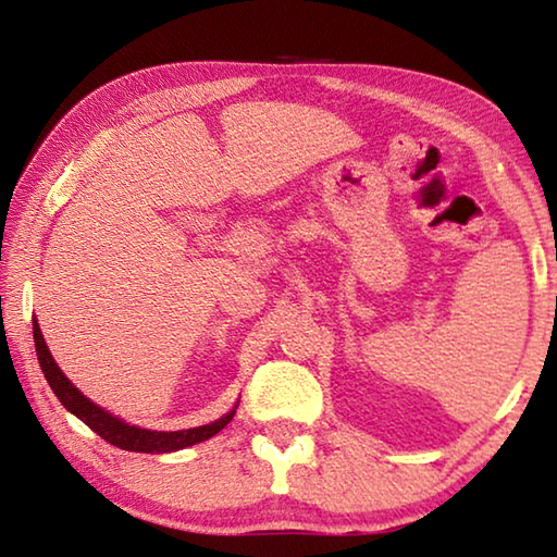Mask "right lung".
<instances>
[{
    "instance_id": "1",
    "label": "right lung",
    "mask_w": 557,
    "mask_h": 557,
    "mask_svg": "<svg viewBox=\"0 0 557 557\" xmlns=\"http://www.w3.org/2000/svg\"><path fill=\"white\" fill-rule=\"evenodd\" d=\"M34 344H36V356H39V363H41L46 381H49L51 391L55 393V398L63 403V408L71 410L75 418H81L83 422H86L92 432H98L102 440L120 449L147 451V455H164V451L191 447V445H196V442H203V440L213 437L215 432H221L235 414V410H231L225 418L211 422V425L194 428V430H178V432H152V430L127 425V422H122L120 418H112L110 412L98 408L96 403H90L86 395H83L69 379H65L63 371L55 366L51 351L46 348V342L41 336L39 324H36V319H34Z\"/></svg>"
}]
</instances>
